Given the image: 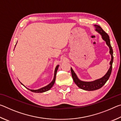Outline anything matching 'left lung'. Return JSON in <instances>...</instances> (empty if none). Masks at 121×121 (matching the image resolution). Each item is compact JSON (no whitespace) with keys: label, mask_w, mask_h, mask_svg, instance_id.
<instances>
[{"label":"left lung","mask_w":121,"mask_h":121,"mask_svg":"<svg viewBox=\"0 0 121 121\" xmlns=\"http://www.w3.org/2000/svg\"><path fill=\"white\" fill-rule=\"evenodd\" d=\"M95 26L96 28V31H97L101 35L102 39L105 41L106 44L109 46L110 50L109 52L110 54H111L112 59L110 62V67L109 70L107 71V73H106V74L104 77H102L101 78H100L93 82H83L80 81L77 78L76 75L75 74V73L73 71L72 68H71V75H72V77L75 83L79 88L83 90H86V91H94V90L100 89L101 87L103 86L105 84L108 79H109L110 75L111 74L112 70V62H113V51H112V48L111 46V45H110L109 36L102 29L101 26L98 25H95Z\"/></svg>","instance_id":"left-lung-1"}]
</instances>
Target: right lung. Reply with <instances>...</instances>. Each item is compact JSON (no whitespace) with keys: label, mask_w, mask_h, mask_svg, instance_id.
<instances>
[{"label":"right lung","mask_w":121,"mask_h":121,"mask_svg":"<svg viewBox=\"0 0 121 121\" xmlns=\"http://www.w3.org/2000/svg\"><path fill=\"white\" fill-rule=\"evenodd\" d=\"M58 67H59V65H57V66L56 67V69H55L54 78H53L52 82L50 83L48 85L46 86L41 88V89H38V90H30V89H28V88H27V89L28 90H29L30 91H31V92H35V93H42V92H46L47 91H48V90H50L51 88L53 86V85H54V84L55 83V81H56V72H57V70H58ZM22 85H23V84H22Z\"/></svg>","instance_id":"add662e5"}]
</instances>
